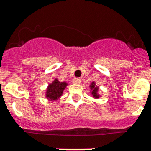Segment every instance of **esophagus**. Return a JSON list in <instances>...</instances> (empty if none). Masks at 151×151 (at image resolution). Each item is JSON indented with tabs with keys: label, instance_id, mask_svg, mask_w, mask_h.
Returning <instances> with one entry per match:
<instances>
[{
	"label": "esophagus",
	"instance_id": "esophagus-1",
	"mask_svg": "<svg viewBox=\"0 0 151 151\" xmlns=\"http://www.w3.org/2000/svg\"><path fill=\"white\" fill-rule=\"evenodd\" d=\"M73 84H80L81 83V79L78 78H75L73 79Z\"/></svg>",
	"mask_w": 151,
	"mask_h": 151
}]
</instances>
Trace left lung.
<instances>
[{
	"label": "left lung",
	"instance_id": "obj_1",
	"mask_svg": "<svg viewBox=\"0 0 151 151\" xmlns=\"http://www.w3.org/2000/svg\"><path fill=\"white\" fill-rule=\"evenodd\" d=\"M95 82H92V84H91V88L92 89V94L93 95V96L95 97V98H99V95L97 94V92H98V90H99V88L97 87H95Z\"/></svg>",
	"mask_w": 151,
	"mask_h": 151
}]
</instances>
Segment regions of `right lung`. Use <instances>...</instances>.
<instances>
[{
	"label": "right lung",
	"mask_w": 151,
	"mask_h": 151,
	"mask_svg": "<svg viewBox=\"0 0 151 151\" xmlns=\"http://www.w3.org/2000/svg\"><path fill=\"white\" fill-rule=\"evenodd\" d=\"M66 85L67 84L66 82H59V81L55 79L52 84L48 85L46 97L51 100H56L61 96Z\"/></svg>",
	"instance_id": "obj_1"
}]
</instances>
